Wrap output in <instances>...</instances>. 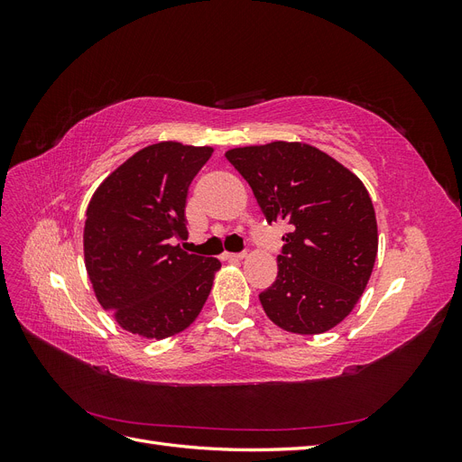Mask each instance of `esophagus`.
Masks as SVG:
<instances>
[{
  "label": "esophagus",
  "mask_w": 462,
  "mask_h": 462,
  "mask_svg": "<svg viewBox=\"0 0 462 462\" xmlns=\"http://www.w3.org/2000/svg\"><path fill=\"white\" fill-rule=\"evenodd\" d=\"M246 256V253H223V260H229V262H239Z\"/></svg>",
  "instance_id": "34e87169"
}]
</instances>
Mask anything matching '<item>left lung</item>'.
<instances>
[{
	"label": "left lung",
	"instance_id": "left-lung-1",
	"mask_svg": "<svg viewBox=\"0 0 462 462\" xmlns=\"http://www.w3.org/2000/svg\"><path fill=\"white\" fill-rule=\"evenodd\" d=\"M262 212L285 219L277 279L260 292L263 312L285 331L324 333L353 312L377 254L374 204L362 180L310 144L270 143L226 152Z\"/></svg>",
	"mask_w": 462,
	"mask_h": 462
}]
</instances>
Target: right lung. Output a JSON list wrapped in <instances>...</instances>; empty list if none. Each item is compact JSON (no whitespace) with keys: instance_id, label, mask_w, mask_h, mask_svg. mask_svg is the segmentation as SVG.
<instances>
[{"instance_id":"right-lung-1","label":"right lung","mask_w":462,"mask_h":462,"mask_svg":"<svg viewBox=\"0 0 462 462\" xmlns=\"http://www.w3.org/2000/svg\"><path fill=\"white\" fill-rule=\"evenodd\" d=\"M209 146L158 143L138 150L96 189L85 221V263L102 309L146 339L187 329L221 268L189 254L187 192L212 156Z\"/></svg>"}]
</instances>
